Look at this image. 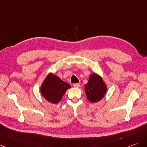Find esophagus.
Returning <instances> with one entry per match:
<instances>
[{
	"instance_id": "34e87169",
	"label": "esophagus",
	"mask_w": 147,
	"mask_h": 147,
	"mask_svg": "<svg viewBox=\"0 0 147 147\" xmlns=\"http://www.w3.org/2000/svg\"><path fill=\"white\" fill-rule=\"evenodd\" d=\"M73 86H74V88H80V84L79 83H75V84H73Z\"/></svg>"
}]
</instances>
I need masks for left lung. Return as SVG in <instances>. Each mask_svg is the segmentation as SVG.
I'll use <instances>...</instances> for the list:
<instances>
[{
    "mask_svg": "<svg viewBox=\"0 0 147 147\" xmlns=\"http://www.w3.org/2000/svg\"><path fill=\"white\" fill-rule=\"evenodd\" d=\"M84 91L88 101L94 103L104 98L107 86L100 75L94 73L90 74L88 83L84 86Z\"/></svg>",
    "mask_w": 147,
    "mask_h": 147,
    "instance_id": "1",
    "label": "left lung"
}]
</instances>
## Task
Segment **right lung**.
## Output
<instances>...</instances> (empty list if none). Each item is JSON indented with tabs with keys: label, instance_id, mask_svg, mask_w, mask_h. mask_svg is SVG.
I'll list each match as a JSON object with an SVG mask.
<instances>
[{
	"label": "right lung",
	"instance_id": "right-lung-1",
	"mask_svg": "<svg viewBox=\"0 0 147 147\" xmlns=\"http://www.w3.org/2000/svg\"><path fill=\"white\" fill-rule=\"evenodd\" d=\"M69 88H71L69 84L53 73H49L41 84L40 91L46 100L51 103L57 104Z\"/></svg>",
	"mask_w": 147,
	"mask_h": 147
}]
</instances>
